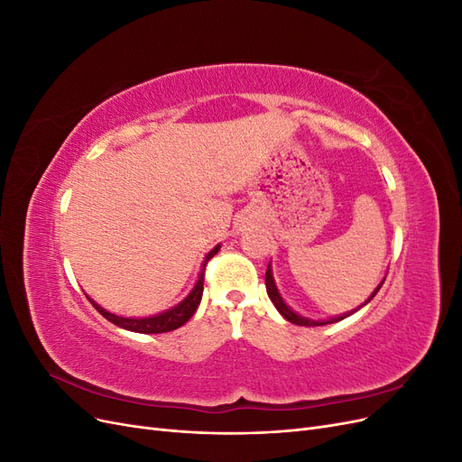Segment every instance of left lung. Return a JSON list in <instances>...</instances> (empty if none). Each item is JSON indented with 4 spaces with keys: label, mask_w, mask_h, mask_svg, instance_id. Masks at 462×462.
Instances as JSON below:
<instances>
[{
    "label": "left lung",
    "mask_w": 462,
    "mask_h": 462,
    "mask_svg": "<svg viewBox=\"0 0 462 462\" xmlns=\"http://www.w3.org/2000/svg\"><path fill=\"white\" fill-rule=\"evenodd\" d=\"M385 282V279H383ZM383 282L377 285V289L372 292V295L368 297V300L365 302V304H368L374 297H375V292L382 289V285H383ZM265 291H268V297L272 299V302H273V306L277 309V312L282 314L287 321H291V324H297V326H328V324H333V321H341V319H345L346 316H351V314H355L356 310H360L362 306H358V309H355V310H351V312H346V314H341V316H335V318H329V319H310V318H304V316H300V314H297L295 310L292 309H289V306L285 304V300L282 299V295H279V291H277V287H275V282H273V273H272V268L268 265V272H265Z\"/></svg>",
    "instance_id": "8db88e82"
}]
</instances>
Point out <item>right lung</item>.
Wrapping results in <instances>:
<instances>
[{"instance_id":"right-lung-1","label":"right lung","mask_w":462,"mask_h":462,"mask_svg":"<svg viewBox=\"0 0 462 462\" xmlns=\"http://www.w3.org/2000/svg\"><path fill=\"white\" fill-rule=\"evenodd\" d=\"M219 250V245L214 246L209 253L206 254L204 258V263H202V270L199 273V279H197V285L192 287V291L189 292V295L180 300L177 306H173V309L165 310L162 314H156V316H150V318H123V316H117V314H111L107 310H104L100 304H96L92 299H88L92 302L94 309L100 312L106 319H109L111 324H116L123 329H129V331H134V333H167V331H173L180 326H185L187 321L190 319V316L197 312L199 304L202 300V291H204V270H206V263L208 260L216 256Z\"/></svg>"}]
</instances>
